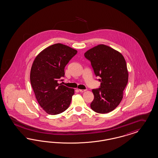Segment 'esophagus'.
<instances>
[{
    "label": "esophagus",
    "mask_w": 158,
    "mask_h": 158,
    "mask_svg": "<svg viewBox=\"0 0 158 158\" xmlns=\"http://www.w3.org/2000/svg\"><path fill=\"white\" fill-rule=\"evenodd\" d=\"M79 90L80 92H84L86 91V90H85V89H79Z\"/></svg>",
    "instance_id": "esophagus-1"
}]
</instances>
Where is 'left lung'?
Listing matches in <instances>:
<instances>
[{"label": "left lung", "mask_w": 158, "mask_h": 158, "mask_svg": "<svg viewBox=\"0 0 158 158\" xmlns=\"http://www.w3.org/2000/svg\"><path fill=\"white\" fill-rule=\"evenodd\" d=\"M85 56L90 61L96 76L101 77L100 87L92 90L94 100L90 107L98 113H108L123 98L128 81L126 61L120 52L104 44L89 49Z\"/></svg>", "instance_id": "left-lung-1"}]
</instances>
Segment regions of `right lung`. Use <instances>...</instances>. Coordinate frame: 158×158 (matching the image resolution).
<instances>
[{"label": "right lung", "mask_w": 158, "mask_h": 158, "mask_svg": "<svg viewBox=\"0 0 158 158\" xmlns=\"http://www.w3.org/2000/svg\"><path fill=\"white\" fill-rule=\"evenodd\" d=\"M76 49L58 43L43 49L33 62L30 82L40 106L48 114L65 111L71 104L75 90L58 81L65 75L64 69L77 54Z\"/></svg>", "instance_id": "obj_1"}]
</instances>
